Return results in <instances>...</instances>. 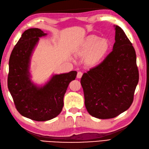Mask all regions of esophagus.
I'll return each mask as SVG.
<instances>
[{
    "label": "esophagus",
    "instance_id": "34e87169",
    "mask_svg": "<svg viewBox=\"0 0 149 149\" xmlns=\"http://www.w3.org/2000/svg\"><path fill=\"white\" fill-rule=\"evenodd\" d=\"M83 75V73L81 71H78V74H77V78H81V76Z\"/></svg>",
    "mask_w": 149,
    "mask_h": 149
}]
</instances>
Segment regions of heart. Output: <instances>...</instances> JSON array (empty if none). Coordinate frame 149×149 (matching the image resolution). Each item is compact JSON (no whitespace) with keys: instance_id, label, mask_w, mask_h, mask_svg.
Wrapping results in <instances>:
<instances>
[{"instance_id":"heart-1","label":"heart","mask_w":149,"mask_h":149,"mask_svg":"<svg viewBox=\"0 0 149 149\" xmlns=\"http://www.w3.org/2000/svg\"><path fill=\"white\" fill-rule=\"evenodd\" d=\"M110 49V42L106 39H101L98 36H88L83 43L81 54L88 55L87 61L95 64L102 60Z\"/></svg>"}]
</instances>
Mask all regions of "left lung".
<instances>
[{
  "instance_id": "left-lung-1",
  "label": "left lung",
  "mask_w": 149,
  "mask_h": 149,
  "mask_svg": "<svg viewBox=\"0 0 149 149\" xmlns=\"http://www.w3.org/2000/svg\"><path fill=\"white\" fill-rule=\"evenodd\" d=\"M115 29L113 50L81 79L86 110L100 119L114 118L128 110L139 79L134 47L121 27Z\"/></svg>"
}]
</instances>
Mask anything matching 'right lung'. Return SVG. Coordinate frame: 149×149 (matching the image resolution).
Returning a JSON list of instances; mask_svg holds the SVG:
<instances>
[{
    "label": "right lung",
    "instance_id": "right-lung-1",
    "mask_svg": "<svg viewBox=\"0 0 149 149\" xmlns=\"http://www.w3.org/2000/svg\"><path fill=\"white\" fill-rule=\"evenodd\" d=\"M47 35L38 28L24 32L9 59L7 85L19 113L38 122L55 118L62 111L63 98L77 72L55 74L45 86L38 87L30 79L31 56L39 38Z\"/></svg>",
    "mask_w": 149,
    "mask_h": 149
}]
</instances>
